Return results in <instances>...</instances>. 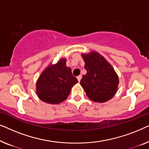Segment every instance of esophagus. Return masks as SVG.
<instances>
[{"instance_id": "34e87169", "label": "esophagus", "mask_w": 149, "mask_h": 149, "mask_svg": "<svg viewBox=\"0 0 149 149\" xmlns=\"http://www.w3.org/2000/svg\"><path fill=\"white\" fill-rule=\"evenodd\" d=\"M81 78H82V76H81V75H79V76L77 77V79H78L79 82H80V81H81Z\"/></svg>"}]
</instances>
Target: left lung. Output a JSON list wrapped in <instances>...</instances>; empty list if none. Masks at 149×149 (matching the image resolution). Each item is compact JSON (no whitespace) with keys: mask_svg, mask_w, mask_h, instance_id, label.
Returning a JSON list of instances; mask_svg holds the SVG:
<instances>
[{"mask_svg":"<svg viewBox=\"0 0 149 149\" xmlns=\"http://www.w3.org/2000/svg\"><path fill=\"white\" fill-rule=\"evenodd\" d=\"M86 74L83 75L80 84L88 97L95 102H104L115 94L119 78L115 70L98 53L93 52L82 54Z\"/></svg>","mask_w":149,"mask_h":149,"instance_id":"8db88e82","label":"left lung"}]
</instances>
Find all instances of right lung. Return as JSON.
Here are the masks:
<instances>
[{
    "instance_id": "obj_1",
    "label": "right lung",
    "mask_w": 149,
    "mask_h": 149,
    "mask_svg": "<svg viewBox=\"0 0 149 149\" xmlns=\"http://www.w3.org/2000/svg\"><path fill=\"white\" fill-rule=\"evenodd\" d=\"M62 58L55 65L47 67L36 82V93L42 101L49 104H59L68 96L70 89L78 80L66 66Z\"/></svg>"
}]
</instances>
